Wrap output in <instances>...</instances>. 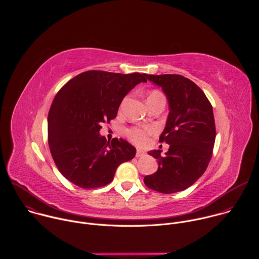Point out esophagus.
<instances>
[{"instance_id": "obj_1", "label": "esophagus", "mask_w": 259, "mask_h": 259, "mask_svg": "<svg viewBox=\"0 0 259 259\" xmlns=\"http://www.w3.org/2000/svg\"><path fill=\"white\" fill-rule=\"evenodd\" d=\"M144 155H145V153H144L142 150H140V149H137V150H136V157H137V158L142 157V156H144Z\"/></svg>"}]
</instances>
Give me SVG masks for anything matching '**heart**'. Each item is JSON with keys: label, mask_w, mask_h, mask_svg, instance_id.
<instances>
[{"label": "heart", "mask_w": 259, "mask_h": 259, "mask_svg": "<svg viewBox=\"0 0 259 259\" xmlns=\"http://www.w3.org/2000/svg\"><path fill=\"white\" fill-rule=\"evenodd\" d=\"M155 95H161V93H159L158 91H153L149 95V97H152V96H155ZM149 97H147V98H149ZM153 132H154V128H152V127H145V128L132 127V128H129L126 131V134L129 137V139H131L135 143L144 144L147 141V136L152 134Z\"/></svg>", "instance_id": "heart-1"}]
</instances>
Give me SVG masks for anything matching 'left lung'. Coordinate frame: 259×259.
<instances>
[{
  "label": "left lung",
  "instance_id": "8db88e82",
  "mask_svg": "<svg viewBox=\"0 0 259 259\" xmlns=\"http://www.w3.org/2000/svg\"><path fill=\"white\" fill-rule=\"evenodd\" d=\"M166 94L170 112L161 142L170 144L149 154L159 163L158 171L146 175L144 184L162 194L190 188L203 175L212 157L216 130L213 108L205 93L193 81L180 75H146Z\"/></svg>",
  "mask_w": 259,
  "mask_h": 259
}]
</instances>
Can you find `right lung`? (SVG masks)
Wrapping results in <instances>:
<instances>
[{
	"mask_svg": "<svg viewBox=\"0 0 259 259\" xmlns=\"http://www.w3.org/2000/svg\"><path fill=\"white\" fill-rule=\"evenodd\" d=\"M145 73L88 70L69 80L56 94L48 115V143L59 172L82 189H97L114 179L120 164L135 157L124 139L106 141L102 123L117 117L119 106Z\"/></svg>",
	"mask_w": 259,
	"mask_h": 259,
	"instance_id": "obj_1",
	"label": "right lung"
}]
</instances>
